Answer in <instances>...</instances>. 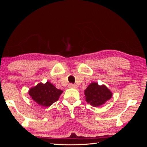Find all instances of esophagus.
Wrapping results in <instances>:
<instances>
[{
	"label": "esophagus",
	"instance_id": "1",
	"mask_svg": "<svg viewBox=\"0 0 147 147\" xmlns=\"http://www.w3.org/2000/svg\"><path fill=\"white\" fill-rule=\"evenodd\" d=\"M68 87H69V88H77V86L75 84L70 83V84H69Z\"/></svg>",
	"mask_w": 147,
	"mask_h": 147
}]
</instances>
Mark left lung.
Returning a JSON list of instances; mask_svg holds the SVG:
<instances>
[{"instance_id": "8db88e82", "label": "left lung", "mask_w": 147, "mask_h": 147, "mask_svg": "<svg viewBox=\"0 0 147 147\" xmlns=\"http://www.w3.org/2000/svg\"><path fill=\"white\" fill-rule=\"evenodd\" d=\"M86 101L94 107L104 104L112 96V92L106 86H100L96 82L91 83L84 90Z\"/></svg>"}]
</instances>
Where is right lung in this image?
<instances>
[{
	"label": "right lung",
	"mask_w": 147,
	"mask_h": 147,
	"mask_svg": "<svg viewBox=\"0 0 147 147\" xmlns=\"http://www.w3.org/2000/svg\"><path fill=\"white\" fill-rule=\"evenodd\" d=\"M63 91L57 89L53 84L47 82L43 84L40 83L31 88L29 94L37 103L43 107H50L58 100Z\"/></svg>",
	"instance_id": "1"
}]
</instances>
